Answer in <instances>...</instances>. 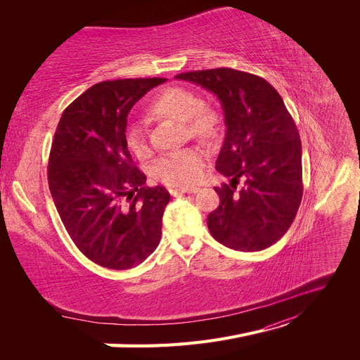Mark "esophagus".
<instances>
[{"label":"esophagus","mask_w":360,"mask_h":360,"mask_svg":"<svg viewBox=\"0 0 360 360\" xmlns=\"http://www.w3.org/2000/svg\"><path fill=\"white\" fill-rule=\"evenodd\" d=\"M198 188H180V189H171L172 195H180V193H195L198 192Z\"/></svg>","instance_id":"esophagus-1"}]
</instances>
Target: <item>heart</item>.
I'll return each mask as SVG.
<instances>
[{"mask_svg":"<svg viewBox=\"0 0 360 360\" xmlns=\"http://www.w3.org/2000/svg\"><path fill=\"white\" fill-rule=\"evenodd\" d=\"M151 108L159 115L181 122L189 136L209 138L217 126L214 111L201 106L197 96L180 86L163 91ZM126 143L135 156L146 158L148 155L147 136L139 124L132 123L127 127ZM153 172L159 180L172 186H191L202 177L204 155L198 148L171 151L155 162Z\"/></svg>","mask_w":360,"mask_h":360,"instance_id":"b5f03b06","label":"heart"}]
</instances>
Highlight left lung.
<instances>
[{"label":"left lung","mask_w":360,"mask_h":360,"mask_svg":"<svg viewBox=\"0 0 360 360\" xmlns=\"http://www.w3.org/2000/svg\"><path fill=\"white\" fill-rule=\"evenodd\" d=\"M176 78L213 93L224 111L226 132L216 169L231 180L214 188L219 207L207 217L212 236L243 252L276 243L296 217L303 193L300 136L282 97L259 76L228 68Z\"/></svg>","instance_id":"left-lung-1"}]
</instances>
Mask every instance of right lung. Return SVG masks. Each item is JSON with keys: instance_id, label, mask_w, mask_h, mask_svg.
Returning a JSON list of instances; mask_svg holds the SVG:
<instances>
[{"instance_id": "right-lung-1", "label": "right lung", "mask_w": 360, "mask_h": 360, "mask_svg": "<svg viewBox=\"0 0 360 360\" xmlns=\"http://www.w3.org/2000/svg\"><path fill=\"white\" fill-rule=\"evenodd\" d=\"M165 78L99 82L64 110L48 183L73 243L93 263L132 269L155 252L169 192L146 186L126 143L127 115Z\"/></svg>"}]
</instances>
